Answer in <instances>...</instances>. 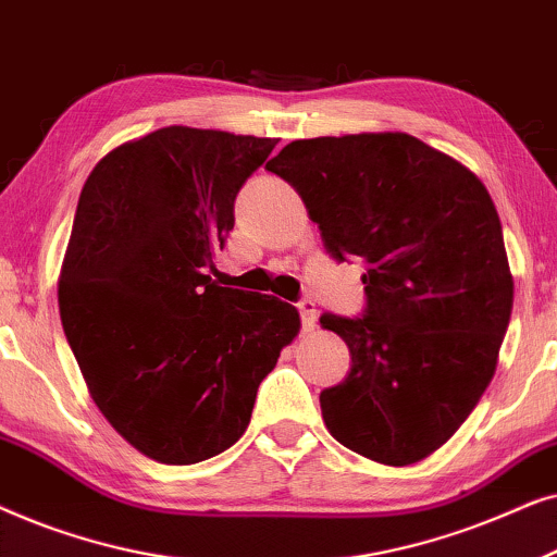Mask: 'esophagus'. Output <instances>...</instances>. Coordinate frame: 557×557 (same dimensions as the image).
Returning a JSON list of instances; mask_svg holds the SVG:
<instances>
[{"mask_svg": "<svg viewBox=\"0 0 557 557\" xmlns=\"http://www.w3.org/2000/svg\"><path fill=\"white\" fill-rule=\"evenodd\" d=\"M296 311H299L304 330H307V332L314 330V324H317V304L311 301V299H301V301H296Z\"/></svg>", "mask_w": 557, "mask_h": 557, "instance_id": "1", "label": "esophagus"}]
</instances>
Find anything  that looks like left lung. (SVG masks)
Segmentation results:
<instances>
[{
	"label": "left lung",
	"instance_id": "1",
	"mask_svg": "<svg viewBox=\"0 0 557 557\" xmlns=\"http://www.w3.org/2000/svg\"><path fill=\"white\" fill-rule=\"evenodd\" d=\"M286 180L334 261H364L362 317L322 314L347 342V377L319 395L349 451L406 467L459 431L497 368L512 314L502 223L456 159L408 134L286 144Z\"/></svg>",
	"mask_w": 557,
	"mask_h": 557
}]
</instances>
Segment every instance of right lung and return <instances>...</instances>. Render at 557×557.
Listing matches in <instances>:
<instances>
[{"mask_svg": "<svg viewBox=\"0 0 557 557\" xmlns=\"http://www.w3.org/2000/svg\"><path fill=\"white\" fill-rule=\"evenodd\" d=\"M276 139L166 126L94 166L60 271V319L96 406L134 448L197 463L248 429L299 332L292 304L218 286L235 197Z\"/></svg>", "mask_w": 557, "mask_h": 557, "instance_id": "right-lung-1", "label": "right lung"}]
</instances>
